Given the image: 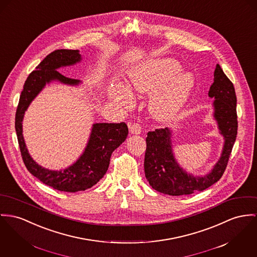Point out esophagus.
I'll return each mask as SVG.
<instances>
[{
	"instance_id": "esophagus-1",
	"label": "esophagus",
	"mask_w": 257,
	"mask_h": 257,
	"mask_svg": "<svg viewBox=\"0 0 257 257\" xmlns=\"http://www.w3.org/2000/svg\"><path fill=\"white\" fill-rule=\"evenodd\" d=\"M129 131H130L131 134L139 135L141 133V131H142V127H141V125L138 124V123H132V124L129 125Z\"/></svg>"
}]
</instances>
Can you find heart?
I'll list each match as a JSON object with an SVG mask.
<instances>
[{"label": "heart", "instance_id": "obj_1", "mask_svg": "<svg viewBox=\"0 0 257 257\" xmlns=\"http://www.w3.org/2000/svg\"><path fill=\"white\" fill-rule=\"evenodd\" d=\"M181 64L176 59H153L142 63L129 72V88L137 93L154 92L150 108L159 120L174 117L183 108L192 94L196 79L189 71L180 72ZM109 97L121 107H129L132 97L121 84L112 85Z\"/></svg>", "mask_w": 257, "mask_h": 257}]
</instances>
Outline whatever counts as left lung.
<instances>
[{
  "mask_svg": "<svg viewBox=\"0 0 257 257\" xmlns=\"http://www.w3.org/2000/svg\"><path fill=\"white\" fill-rule=\"evenodd\" d=\"M208 96L215 99L213 116L225 140L221 157L208 174L194 176L180 167L174 158L172 131L169 128L149 132L146 139L145 175L153 189L159 193L169 196L191 195L209 188L222 177L237 138V97L233 83L219 64L214 70V81Z\"/></svg>",
  "mask_w": 257,
  "mask_h": 257,
  "instance_id": "8db88e82",
  "label": "left lung"
}]
</instances>
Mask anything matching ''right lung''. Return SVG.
Masks as SVG:
<instances>
[{
    "mask_svg": "<svg viewBox=\"0 0 257 257\" xmlns=\"http://www.w3.org/2000/svg\"><path fill=\"white\" fill-rule=\"evenodd\" d=\"M80 60L78 50H57L48 55L25 81L16 113V131L22 160L27 170L47 186L68 193L85 191L96 185L106 173L111 154L128 135V127L124 122L95 123L82 156L72 165L59 171L46 169L30 157L22 135V120L26 109L46 84L52 81L78 85L79 80L65 77L58 69L75 64Z\"/></svg>",
    "mask_w": 257,
    "mask_h": 257,
    "instance_id": "right-lung-1",
    "label": "right lung"
}]
</instances>
